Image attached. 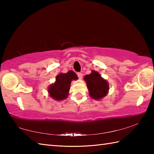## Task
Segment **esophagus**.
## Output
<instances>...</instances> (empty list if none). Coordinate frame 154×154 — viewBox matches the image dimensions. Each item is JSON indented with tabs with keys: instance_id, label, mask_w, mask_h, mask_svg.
Instances as JSON below:
<instances>
[{
	"instance_id": "obj_1",
	"label": "esophagus",
	"mask_w": 154,
	"mask_h": 154,
	"mask_svg": "<svg viewBox=\"0 0 154 154\" xmlns=\"http://www.w3.org/2000/svg\"><path fill=\"white\" fill-rule=\"evenodd\" d=\"M77 76H78V77H79V79H82V76H83V74L82 73H80V72H79V73H77Z\"/></svg>"
}]
</instances>
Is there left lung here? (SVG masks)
<instances>
[{
    "label": "left lung",
    "mask_w": 154,
    "mask_h": 154,
    "mask_svg": "<svg viewBox=\"0 0 154 154\" xmlns=\"http://www.w3.org/2000/svg\"><path fill=\"white\" fill-rule=\"evenodd\" d=\"M91 97L99 100L105 97L109 89V84L106 80L101 77L100 75L95 71L84 77Z\"/></svg>",
    "instance_id": "left-lung-1"
}]
</instances>
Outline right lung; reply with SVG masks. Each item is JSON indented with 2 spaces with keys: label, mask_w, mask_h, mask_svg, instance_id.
Segmentation results:
<instances>
[{
  "label": "right lung",
  "mask_w": 154,
  "mask_h": 154,
  "mask_svg": "<svg viewBox=\"0 0 154 154\" xmlns=\"http://www.w3.org/2000/svg\"><path fill=\"white\" fill-rule=\"evenodd\" d=\"M77 79V75L73 71H69L66 73L59 74L56 77L55 83L49 87L48 92L50 97L57 100L66 99L70 89L71 81Z\"/></svg>",
  "instance_id": "1"
}]
</instances>
